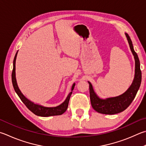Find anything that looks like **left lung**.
<instances>
[{"instance_id":"1","label":"left lung","mask_w":146,"mask_h":146,"mask_svg":"<svg viewBox=\"0 0 146 146\" xmlns=\"http://www.w3.org/2000/svg\"><path fill=\"white\" fill-rule=\"evenodd\" d=\"M127 40L128 41L129 48L133 54L135 62V76L133 82L129 88L123 94L118 96L108 98L102 99L98 96L94 92L91 83L88 81L89 84L90 100L92 108L96 112L103 114H115L121 112L128 108L131 102H133L135 97L139 91L142 80V73L140 70V65L139 59L137 53L133 49V44L128 34L125 33Z\"/></svg>"}]
</instances>
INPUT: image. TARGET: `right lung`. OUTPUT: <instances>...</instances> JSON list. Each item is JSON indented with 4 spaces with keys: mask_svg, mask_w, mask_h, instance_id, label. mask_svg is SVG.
<instances>
[{
    "mask_svg": "<svg viewBox=\"0 0 146 146\" xmlns=\"http://www.w3.org/2000/svg\"><path fill=\"white\" fill-rule=\"evenodd\" d=\"M18 52L16 53L15 56L13 60V69L12 71V83L13 87L15 92H17L18 96H19L20 100L22 102L24 103L26 107H27L29 110H30L32 112L34 113V114L38 116H41V117H49V116H54V115H62L63 113H64L66 110H67L68 107L69 101L70 99V96L73 92V90L74 89V87L75 86V84H73L72 87H71V91L69 93L67 98H66L65 101L61 104L57 106V107H44L41 105L36 104L34 102H31V101L27 99L24 95H23L22 92L19 89L18 86L17 79H16V73H15V64H16V59H17Z\"/></svg>",
    "mask_w": 146,
    "mask_h": 146,
    "instance_id": "obj_1",
    "label": "right lung"
}]
</instances>
